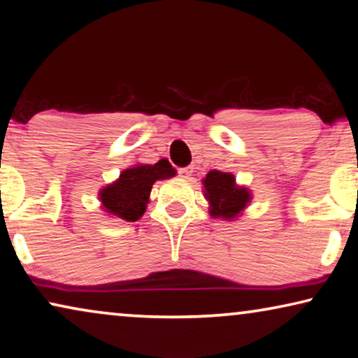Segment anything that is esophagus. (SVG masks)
I'll return each mask as SVG.
<instances>
[{
	"instance_id": "1",
	"label": "esophagus",
	"mask_w": 358,
	"mask_h": 358,
	"mask_svg": "<svg viewBox=\"0 0 358 358\" xmlns=\"http://www.w3.org/2000/svg\"><path fill=\"white\" fill-rule=\"evenodd\" d=\"M178 175H180L181 178L189 180L191 175H193V167H181V169H178Z\"/></svg>"
}]
</instances>
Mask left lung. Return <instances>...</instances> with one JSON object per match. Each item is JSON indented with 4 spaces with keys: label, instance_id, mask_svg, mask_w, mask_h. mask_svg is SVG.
Instances as JSON below:
<instances>
[{
    "label": "left lung",
    "instance_id": "left-lung-1",
    "mask_svg": "<svg viewBox=\"0 0 358 358\" xmlns=\"http://www.w3.org/2000/svg\"><path fill=\"white\" fill-rule=\"evenodd\" d=\"M203 185L213 217L225 220L238 217L251 199L248 188L236 185L234 175L227 172L210 170L203 180Z\"/></svg>",
    "mask_w": 358,
    "mask_h": 358
}]
</instances>
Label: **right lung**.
<instances>
[{"instance_id": "obj_1", "label": "right lung", "mask_w": 358, "mask_h": 358, "mask_svg": "<svg viewBox=\"0 0 358 358\" xmlns=\"http://www.w3.org/2000/svg\"><path fill=\"white\" fill-rule=\"evenodd\" d=\"M175 169L167 159L150 165H134L123 170L120 178L100 189L99 198L105 213L127 222H136L143 217L149 203L152 185L157 180L175 177Z\"/></svg>"}]
</instances>
